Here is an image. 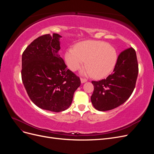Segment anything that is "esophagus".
<instances>
[{
    "mask_svg": "<svg viewBox=\"0 0 154 154\" xmlns=\"http://www.w3.org/2000/svg\"><path fill=\"white\" fill-rule=\"evenodd\" d=\"M80 81H81V83H85L86 82H87V80H86V79H84V78H81V79H80Z\"/></svg>",
    "mask_w": 154,
    "mask_h": 154,
    "instance_id": "obj_1",
    "label": "esophagus"
}]
</instances>
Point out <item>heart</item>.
Masks as SVG:
<instances>
[{"label": "heart", "instance_id": "1", "mask_svg": "<svg viewBox=\"0 0 154 154\" xmlns=\"http://www.w3.org/2000/svg\"><path fill=\"white\" fill-rule=\"evenodd\" d=\"M65 60L73 71L81 68L85 61L87 72L93 77L101 78L113 71L117 63L118 53L113 46L106 42L88 40L78 44L75 49H68Z\"/></svg>", "mask_w": 154, "mask_h": 154}]
</instances>
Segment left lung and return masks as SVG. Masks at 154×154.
<instances>
[{
	"label": "left lung",
	"mask_w": 154,
	"mask_h": 154,
	"mask_svg": "<svg viewBox=\"0 0 154 154\" xmlns=\"http://www.w3.org/2000/svg\"><path fill=\"white\" fill-rule=\"evenodd\" d=\"M138 71L135 50L130 48L121 53L113 73L106 79L92 82L94 91L91 100L94 108L107 111L124 103L134 90Z\"/></svg>",
	"instance_id": "8db88e82"
}]
</instances>
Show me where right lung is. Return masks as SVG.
<instances>
[{
    "mask_svg": "<svg viewBox=\"0 0 154 154\" xmlns=\"http://www.w3.org/2000/svg\"><path fill=\"white\" fill-rule=\"evenodd\" d=\"M60 38L57 33L41 36L22 56V80L29 98L39 108L54 112L69 108L81 85L58 54Z\"/></svg>",
    "mask_w": 154,
    "mask_h": 154,
    "instance_id": "right-lung-1",
    "label": "right lung"
}]
</instances>
